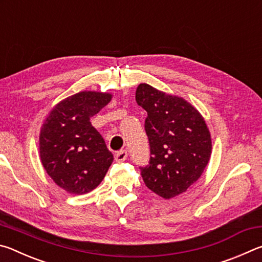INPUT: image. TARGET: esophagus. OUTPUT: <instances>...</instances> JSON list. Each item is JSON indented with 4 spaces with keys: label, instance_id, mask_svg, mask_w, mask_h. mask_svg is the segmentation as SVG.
I'll list each match as a JSON object with an SVG mask.
<instances>
[{
    "label": "esophagus",
    "instance_id": "esophagus-1",
    "mask_svg": "<svg viewBox=\"0 0 262 262\" xmlns=\"http://www.w3.org/2000/svg\"><path fill=\"white\" fill-rule=\"evenodd\" d=\"M115 161L117 162H123L127 159V151L126 150H120V151H118L115 154Z\"/></svg>",
    "mask_w": 262,
    "mask_h": 262
}]
</instances>
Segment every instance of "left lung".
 Masks as SVG:
<instances>
[{
	"instance_id": "1",
	"label": "left lung",
	"mask_w": 262,
	"mask_h": 262,
	"mask_svg": "<svg viewBox=\"0 0 262 262\" xmlns=\"http://www.w3.org/2000/svg\"><path fill=\"white\" fill-rule=\"evenodd\" d=\"M136 103L147 111L149 165L141 168L147 187L164 199L187 190L200 178L211 155V137L200 112L178 96L147 83L136 89Z\"/></svg>"
}]
</instances>
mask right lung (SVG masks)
<instances>
[{
    "instance_id": "1",
    "label": "right lung",
    "mask_w": 262,
    "mask_h": 262,
    "mask_svg": "<svg viewBox=\"0 0 262 262\" xmlns=\"http://www.w3.org/2000/svg\"><path fill=\"white\" fill-rule=\"evenodd\" d=\"M112 95L82 91L56 104L41 126L39 152L53 181L75 195L98 186L113 162V155L90 118L107 105Z\"/></svg>"
}]
</instances>
